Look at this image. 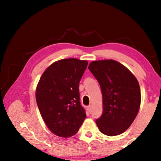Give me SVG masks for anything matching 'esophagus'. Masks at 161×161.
<instances>
[{"instance_id":"obj_1","label":"esophagus","mask_w":161,"mask_h":161,"mask_svg":"<svg viewBox=\"0 0 161 161\" xmlns=\"http://www.w3.org/2000/svg\"><path fill=\"white\" fill-rule=\"evenodd\" d=\"M86 109L89 113H91L92 112V105L88 106V107H86Z\"/></svg>"}]
</instances>
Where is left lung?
I'll use <instances>...</instances> for the list:
<instances>
[{
	"label": "left lung",
	"mask_w": 161,
	"mask_h": 161,
	"mask_svg": "<svg viewBox=\"0 0 161 161\" xmlns=\"http://www.w3.org/2000/svg\"><path fill=\"white\" fill-rule=\"evenodd\" d=\"M89 69L100 84L103 112L96 120L103 134L114 136L129 129L136 119L141 105L139 84L131 72L113 59L93 61Z\"/></svg>",
	"instance_id": "1"
}]
</instances>
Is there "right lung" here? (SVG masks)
I'll return each mask as SVG.
<instances>
[{
	"label": "right lung",
	"instance_id": "right-lung-1",
	"mask_svg": "<svg viewBox=\"0 0 161 161\" xmlns=\"http://www.w3.org/2000/svg\"><path fill=\"white\" fill-rule=\"evenodd\" d=\"M87 64L76 58L60 59L50 64L38 81V108L49 130L59 137L75 135L86 116L80 104L79 83Z\"/></svg>",
	"mask_w": 161,
	"mask_h": 161
}]
</instances>
